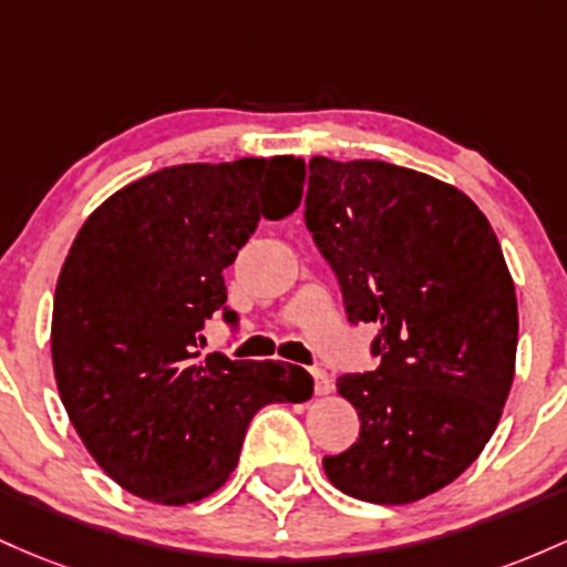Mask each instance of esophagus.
Instances as JSON below:
<instances>
[{
	"label": "esophagus",
	"mask_w": 567,
	"mask_h": 567,
	"mask_svg": "<svg viewBox=\"0 0 567 567\" xmlns=\"http://www.w3.org/2000/svg\"><path fill=\"white\" fill-rule=\"evenodd\" d=\"M310 374H313V383H316V393L318 396H327V393H332V378H329L323 369H310Z\"/></svg>",
	"instance_id": "1"
}]
</instances>
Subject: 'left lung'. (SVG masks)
I'll return each instance as SVG.
<instances>
[{
    "instance_id": "left-lung-1",
    "label": "left lung",
    "mask_w": 567,
    "mask_h": 567,
    "mask_svg": "<svg viewBox=\"0 0 567 567\" xmlns=\"http://www.w3.org/2000/svg\"><path fill=\"white\" fill-rule=\"evenodd\" d=\"M305 225L348 321L380 327V367L337 378L359 412L329 482L369 504H412L457 480L501 421L517 359V295L476 203L383 161H310Z\"/></svg>"
}]
</instances>
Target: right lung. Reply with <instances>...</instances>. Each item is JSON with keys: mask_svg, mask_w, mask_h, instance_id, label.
I'll return each instance as SVG.
<instances>
[{"mask_svg": "<svg viewBox=\"0 0 567 567\" xmlns=\"http://www.w3.org/2000/svg\"><path fill=\"white\" fill-rule=\"evenodd\" d=\"M302 182L291 155L171 165L80 227L55 284V383L93 461L138 498L184 506L216 493L251 417L313 393L302 367L200 359L208 318L238 321L221 270L262 216L300 206Z\"/></svg>", "mask_w": 567, "mask_h": 567, "instance_id": "1", "label": "right lung"}]
</instances>
